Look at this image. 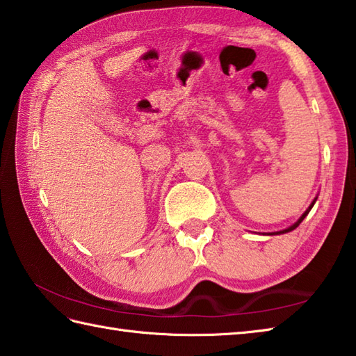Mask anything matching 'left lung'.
<instances>
[{"instance_id":"left-lung-1","label":"left lung","mask_w":356,"mask_h":356,"mask_svg":"<svg viewBox=\"0 0 356 356\" xmlns=\"http://www.w3.org/2000/svg\"><path fill=\"white\" fill-rule=\"evenodd\" d=\"M315 202H316V197L312 200V203H311V205H309V208L305 211V213L303 214H301V217L298 218V220L297 222H295L293 225H291V226H287V228L286 229H282V231H277V232H269L268 234V236H280V234H286V232H291V231H293L295 228H297V226L301 223V222H303L305 220V217L309 214V211H311L312 209V207L315 205Z\"/></svg>"}]
</instances>
